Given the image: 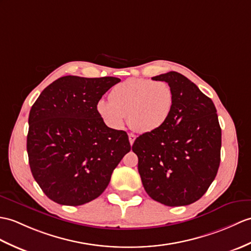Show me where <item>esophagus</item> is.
Segmentation results:
<instances>
[{"label":"esophagus","mask_w":251,"mask_h":251,"mask_svg":"<svg viewBox=\"0 0 251 251\" xmlns=\"http://www.w3.org/2000/svg\"><path fill=\"white\" fill-rule=\"evenodd\" d=\"M128 138H129L130 145H132L133 142H135V140H136V136L133 135V133H129V135H128Z\"/></svg>","instance_id":"obj_1"}]
</instances>
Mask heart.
I'll use <instances>...</instances> for the list:
<instances>
[{
    "label": "heart",
    "mask_w": 251,
    "mask_h": 251,
    "mask_svg": "<svg viewBox=\"0 0 251 251\" xmlns=\"http://www.w3.org/2000/svg\"><path fill=\"white\" fill-rule=\"evenodd\" d=\"M173 102V90L166 81L128 79L113 87L109 101L99 100L96 110L103 123L112 129H121L127 118L133 130L144 133L166 123Z\"/></svg>",
    "instance_id": "b5f03b06"
}]
</instances>
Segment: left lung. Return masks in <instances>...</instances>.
Returning a JSON list of instances; mask_svg holds the SVG:
<instances>
[{
  "label": "left lung",
  "instance_id": "8db88e82",
  "mask_svg": "<svg viewBox=\"0 0 251 251\" xmlns=\"http://www.w3.org/2000/svg\"><path fill=\"white\" fill-rule=\"evenodd\" d=\"M152 79L171 85L174 102L164 125L133 142L138 171L153 200L168 206L188 205L205 194L218 171L221 128L216 108L176 72Z\"/></svg>",
  "mask_w": 251,
  "mask_h": 251
}]
</instances>
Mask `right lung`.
Here are the masks:
<instances>
[{
    "label": "right lung",
    "mask_w": 251,
    "mask_h": 251,
    "mask_svg": "<svg viewBox=\"0 0 251 251\" xmlns=\"http://www.w3.org/2000/svg\"><path fill=\"white\" fill-rule=\"evenodd\" d=\"M121 79L65 75L48 85L28 115L26 151L31 172L45 195L77 206L96 199L130 143L109 128L96 106Z\"/></svg>",
    "instance_id": "1"
}]
</instances>
